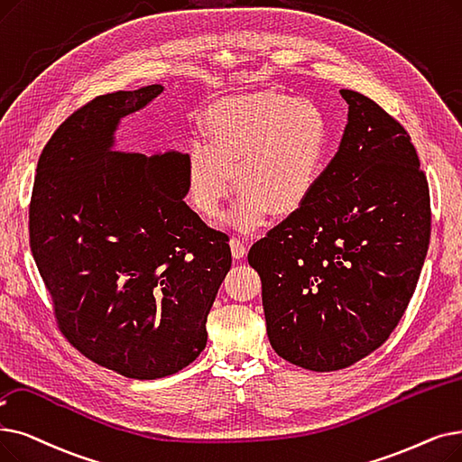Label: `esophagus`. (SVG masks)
I'll list each match as a JSON object with an SVG mask.
<instances>
[{"label": "esophagus", "instance_id": "esophagus-1", "mask_svg": "<svg viewBox=\"0 0 462 462\" xmlns=\"http://www.w3.org/2000/svg\"><path fill=\"white\" fill-rule=\"evenodd\" d=\"M230 249H232V256L234 258H244L245 253H247V245L239 237H232L230 239Z\"/></svg>", "mask_w": 462, "mask_h": 462}]
</instances>
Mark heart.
Here are the masks:
<instances>
[{
  "mask_svg": "<svg viewBox=\"0 0 462 462\" xmlns=\"http://www.w3.org/2000/svg\"><path fill=\"white\" fill-rule=\"evenodd\" d=\"M202 128L204 139L185 154L187 196L202 217H217L236 183L228 218L239 230H253L268 211L289 215L302 208L323 177L330 128L310 99L232 96L206 111Z\"/></svg>",
  "mask_w": 462,
  "mask_h": 462,
  "instance_id": "b5f03b06",
  "label": "heart"
}]
</instances>
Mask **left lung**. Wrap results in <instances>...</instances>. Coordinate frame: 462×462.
I'll return each mask as SVG.
<instances>
[{
    "instance_id": "left-lung-1",
    "label": "left lung",
    "mask_w": 462,
    "mask_h": 462,
    "mask_svg": "<svg viewBox=\"0 0 462 462\" xmlns=\"http://www.w3.org/2000/svg\"><path fill=\"white\" fill-rule=\"evenodd\" d=\"M349 106L342 143L308 202L249 251L273 351L342 370L396 328L430 242L427 175L404 126L374 99Z\"/></svg>"
}]
</instances>
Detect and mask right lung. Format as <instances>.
I'll return each mask as SVG.
<instances>
[{"label":"right lung","mask_w":462,"mask_h":462,"mask_svg":"<svg viewBox=\"0 0 462 462\" xmlns=\"http://www.w3.org/2000/svg\"><path fill=\"white\" fill-rule=\"evenodd\" d=\"M162 90H118L71 113L39 156L30 202V247L58 328L132 379L171 375L204 351L232 266L226 234L185 204V154L113 151L120 118Z\"/></svg>","instance_id":"right-lung-1"}]
</instances>
